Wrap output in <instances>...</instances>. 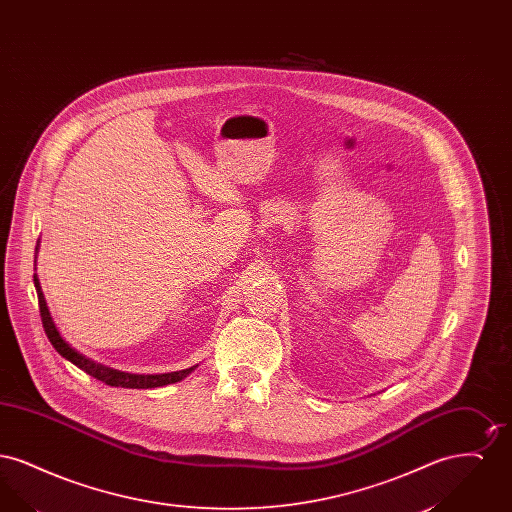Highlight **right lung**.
<instances>
[{"mask_svg":"<svg viewBox=\"0 0 512 512\" xmlns=\"http://www.w3.org/2000/svg\"><path fill=\"white\" fill-rule=\"evenodd\" d=\"M38 249H40V240L36 244V255H38ZM34 270H36V257H34ZM34 286H36V292H38V301H40V315H42V324H44V330L48 334L51 345L55 347V351L71 361L74 366H78L80 370H84L86 374L94 376L96 380H101L103 384L107 386H113V388H128V390H149V388H161V386H169L174 382H180L184 380L188 374H192L197 365L190 366V368H184V370H176V372H167V374H132V372H124V370H117V368H111V366L101 365L98 361L82 355L80 351H76L73 345L67 340H63L61 332L57 330L51 313H49L48 303H46V297L42 292V286H40V280H38V274L34 272Z\"/></svg>","mask_w":512,"mask_h":512,"instance_id":"add662e5","label":"right lung"}]
</instances>
